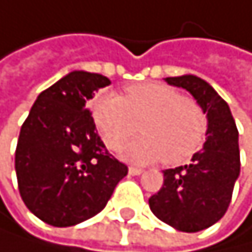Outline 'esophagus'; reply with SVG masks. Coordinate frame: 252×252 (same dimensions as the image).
I'll return each instance as SVG.
<instances>
[{
  "instance_id": "34e87169",
  "label": "esophagus",
  "mask_w": 252,
  "mask_h": 252,
  "mask_svg": "<svg viewBox=\"0 0 252 252\" xmlns=\"http://www.w3.org/2000/svg\"><path fill=\"white\" fill-rule=\"evenodd\" d=\"M143 170L142 169H139V167H129V173H131V175H140Z\"/></svg>"
}]
</instances>
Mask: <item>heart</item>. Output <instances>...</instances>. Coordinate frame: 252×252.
Here are the masks:
<instances>
[{
    "label": "heart",
    "instance_id": "b5f03b06",
    "mask_svg": "<svg viewBox=\"0 0 252 252\" xmlns=\"http://www.w3.org/2000/svg\"><path fill=\"white\" fill-rule=\"evenodd\" d=\"M93 118L110 150L132 137L140 125L143 135L120 150L134 164L159 159L169 165L186 162L203 147L210 126L208 115L197 102L164 83L132 85L123 97L102 93L93 102Z\"/></svg>",
    "mask_w": 252,
    "mask_h": 252
}]
</instances>
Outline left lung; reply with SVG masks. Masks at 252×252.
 I'll return each mask as SVG.
<instances>
[{"instance_id":"8db88e82","label":"left lung","mask_w":252,"mask_h":252,"mask_svg":"<svg viewBox=\"0 0 252 252\" xmlns=\"http://www.w3.org/2000/svg\"><path fill=\"white\" fill-rule=\"evenodd\" d=\"M169 85L188 90L208 115L203 148L189 164L164 170V185L151 195V212L181 232H199L227 212L240 175L238 129L227 102L195 75L167 77Z\"/></svg>"}]
</instances>
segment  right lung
Segmentation results:
<instances>
[{"mask_svg": "<svg viewBox=\"0 0 252 252\" xmlns=\"http://www.w3.org/2000/svg\"><path fill=\"white\" fill-rule=\"evenodd\" d=\"M110 85L101 74L74 71L44 90L22 125L15 150L18 191L28 210L55 227L97 215L127 165L113 158L87 101Z\"/></svg>", "mask_w": 252, "mask_h": 252, "instance_id": "obj_1", "label": "right lung"}]
</instances>
